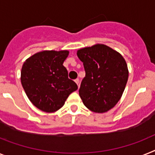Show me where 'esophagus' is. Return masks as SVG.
<instances>
[{"mask_svg": "<svg viewBox=\"0 0 155 155\" xmlns=\"http://www.w3.org/2000/svg\"><path fill=\"white\" fill-rule=\"evenodd\" d=\"M75 83H76V84H77L78 85V87H80V80H79V79H75Z\"/></svg>", "mask_w": 155, "mask_h": 155, "instance_id": "34e87169", "label": "esophagus"}]
</instances>
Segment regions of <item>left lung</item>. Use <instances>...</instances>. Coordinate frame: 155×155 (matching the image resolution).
I'll use <instances>...</instances> for the list:
<instances>
[{"instance_id": "8db88e82", "label": "left lung", "mask_w": 155, "mask_h": 155, "mask_svg": "<svg viewBox=\"0 0 155 155\" xmlns=\"http://www.w3.org/2000/svg\"><path fill=\"white\" fill-rule=\"evenodd\" d=\"M77 56L86 72L79 90L83 103L92 112L106 113L119 102L128 82L125 60L104 44L82 48Z\"/></svg>"}]
</instances>
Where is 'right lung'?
Masks as SVG:
<instances>
[{
	"label": "right lung",
	"mask_w": 155,
	"mask_h": 155,
	"mask_svg": "<svg viewBox=\"0 0 155 155\" xmlns=\"http://www.w3.org/2000/svg\"><path fill=\"white\" fill-rule=\"evenodd\" d=\"M68 50H43L26 60L21 69V84L34 106L46 113L58 111L78 87L68 79L63 65Z\"/></svg>",
	"instance_id": "1"
}]
</instances>
